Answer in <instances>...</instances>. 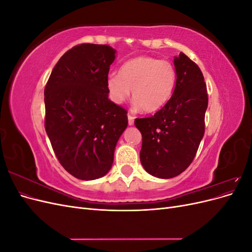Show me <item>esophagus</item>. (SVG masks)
Listing matches in <instances>:
<instances>
[{
  "label": "esophagus",
  "instance_id": "34e87169",
  "mask_svg": "<svg viewBox=\"0 0 252 252\" xmlns=\"http://www.w3.org/2000/svg\"><path fill=\"white\" fill-rule=\"evenodd\" d=\"M127 118H128V124L129 126H132L134 124V117L131 116L130 113L127 114Z\"/></svg>",
  "mask_w": 252,
  "mask_h": 252
}]
</instances>
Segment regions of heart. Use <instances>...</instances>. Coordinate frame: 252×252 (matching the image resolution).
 I'll list each match as a JSON object with an SVG mask.
<instances>
[{"mask_svg": "<svg viewBox=\"0 0 252 252\" xmlns=\"http://www.w3.org/2000/svg\"><path fill=\"white\" fill-rule=\"evenodd\" d=\"M175 81L174 67L168 61L140 56L122 65L119 74H109L106 88L113 103H124L131 90L136 107L156 112L170 100Z\"/></svg>", "mask_w": 252, "mask_h": 252, "instance_id": "heart-1", "label": "heart"}]
</instances>
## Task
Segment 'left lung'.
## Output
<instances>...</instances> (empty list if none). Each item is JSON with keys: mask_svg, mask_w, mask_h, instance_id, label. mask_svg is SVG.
<instances>
[{"mask_svg": "<svg viewBox=\"0 0 252 252\" xmlns=\"http://www.w3.org/2000/svg\"><path fill=\"white\" fill-rule=\"evenodd\" d=\"M173 63L177 81L168 103L155 116L134 121L143 139L141 163L158 179L177 177L191 164L204 136L208 106L199 66L183 52Z\"/></svg>", "mask_w": 252, "mask_h": 252, "instance_id": "obj_1", "label": "left lung"}]
</instances>
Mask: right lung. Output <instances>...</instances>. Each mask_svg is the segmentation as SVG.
I'll use <instances>...</instances> for the list:
<instances>
[{
	"instance_id": "right-lung-1",
	"label": "right lung",
	"mask_w": 252,
	"mask_h": 252,
	"mask_svg": "<svg viewBox=\"0 0 252 252\" xmlns=\"http://www.w3.org/2000/svg\"><path fill=\"white\" fill-rule=\"evenodd\" d=\"M116 50L81 44L53 68L44 90L45 129L53 151L74 178L91 181L107 173L128 125L127 111L108 98L106 79Z\"/></svg>"
}]
</instances>
